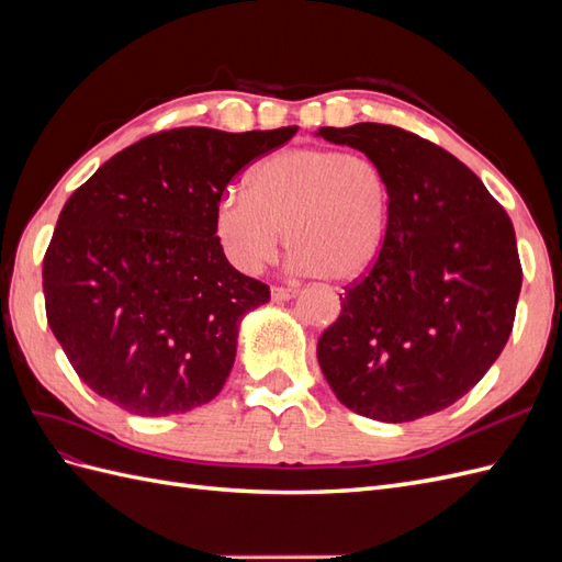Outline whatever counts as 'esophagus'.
I'll return each instance as SVG.
<instances>
[{
  "label": "esophagus",
  "mask_w": 562,
  "mask_h": 562,
  "mask_svg": "<svg viewBox=\"0 0 562 562\" xmlns=\"http://www.w3.org/2000/svg\"><path fill=\"white\" fill-rule=\"evenodd\" d=\"M297 295V288L293 285H274L271 288V297H274L277 302H285V300H293Z\"/></svg>",
  "instance_id": "esophagus-1"
}]
</instances>
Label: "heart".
<instances>
[{"label":"heart","mask_w":562,"mask_h":562,"mask_svg":"<svg viewBox=\"0 0 562 562\" xmlns=\"http://www.w3.org/2000/svg\"><path fill=\"white\" fill-rule=\"evenodd\" d=\"M391 225L384 168L359 151L293 147L265 159L248 194L215 206V234L229 262L255 274L277 260L281 234L302 274L349 281L372 267Z\"/></svg>","instance_id":"heart-1"}]
</instances>
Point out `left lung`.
I'll use <instances>...</instances> for the list:
<instances>
[{"instance_id": "1", "label": "left lung", "mask_w": 562, "mask_h": 562, "mask_svg": "<svg viewBox=\"0 0 562 562\" xmlns=\"http://www.w3.org/2000/svg\"><path fill=\"white\" fill-rule=\"evenodd\" d=\"M316 135L375 159L391 184L384 248L318 339L323 378L363 417L434 415L483 380L512 335L522 283L512 220L471 168L415 133Z\"/></svg>"}]
</instances>
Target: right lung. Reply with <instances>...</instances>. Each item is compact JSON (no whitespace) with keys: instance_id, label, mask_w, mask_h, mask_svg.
<instances>
[{"instance_id":"right-lung-1","label":"right lung","mask_w":562,"mask_h":562,"mask_svg":"<svg viewBox=\"0 0 562 562\" xmlns=\"http://www.w3.org/2000/svg\"><path fill=\"white\" fill-rule=\"evenodd\" d=\"M295 133L164 131L67 199L44 255L46 318L98 396L166 417L220 394L241 318L269 302V285L229 265L215 206L244 166Z\"/></svg>"}]
</instances>
